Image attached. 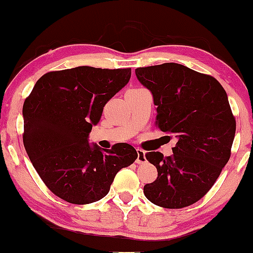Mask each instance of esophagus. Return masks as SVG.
Segmentation results:
<instances>
[{
	"label": "esophagus",
	"instance_id": "obj_1",
	"mask_svg": "<svg viewBox=\"0 0 253 253\" xmlns=\"http://www.w3.org/2000/svg\"><path fill=\"white\" fill-rule=\"evenodd\" d=\"M136 152H137V159H136V164H146L147 163V158H146V153H144V150L137 148V149H136Z\"/></svg>",
	"mask_w": 253,
	"mask_h": 253
}]
</instances>
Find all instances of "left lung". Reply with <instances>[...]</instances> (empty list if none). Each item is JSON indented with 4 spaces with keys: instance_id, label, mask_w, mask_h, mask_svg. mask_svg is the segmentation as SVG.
<instances>
[{
    "instance_id": "left-lung-1",
    "label": "left lung",
    "mask_w": 253,
    "mask_h": 253,
    "mask_svg": "<svg viewBox=\"0 0 253 253\" xmlns=\"http://www.w3.org/2000/svg\"><path fill=\"white\" fill-rule=\"evenodd\" d=\"M135 74L152 93L157 126L177 138L171 157L146 154L158 178L144 185V196L163 208L191 206L211 189L231 157L235 119L226 90L212 76L178 63L137 68Z\"/></svg>"
}]
</instances>
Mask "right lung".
I'll return each mask as SVG.
<instances>
[{
  "instance_id": "right-lung-1",
  "label": "right lung",
  "mask_w": 253,
  "mask_h": 253,
  "mask_svg": "<svg viewBox=\"0 0 253 253\" xmlns=\"http://www.w3.org/2000/svg\"><path fill=\"white\" fill-rule=\"evenodd\" d=\"M131 69L76 67L50 72L36 82L22 107L24 146L45 185L62 200L88 204L105 197L119 169L137 152L89 144L105 104L129 82Z\"/></svg>"
}]
</instances>
